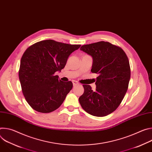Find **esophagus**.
I'll list each match as a JSON object with an SVG mask.
<instances>
[{"label": "esophagus", "instance_id": "esophagus-1", "mask_svg": "<svg viewBox=\"0 0 152 152\" xmlns=\"http://www.w3.org/2000/svg\"><path fill=\"white\" fill-rule=\"evenodd\" d=\"M72 82H73V85H74V86L77 85H79V83H78L76 80H73V81H72Z\"/></svg>", "mask_w": 152, "mask_h": 152}]
</instances>
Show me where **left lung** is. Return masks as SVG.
Masks as SVG:
<instances>
[{"mask_svg":"<svg viewBox=\"0 0 152 152\" xmlns=\"http://www.w3.org/2000/svg\"><path fill=\"white\" fill-rule=\"evenodd\" d=\"M80 50L93 58L91 72L98 74L96 89L83 85L79 98L83 109L90 114L104 117L113 113L123 100L131 78L128 58L123 50L109 42L99 41L83 45Z\"/></svg>","mask_w":152,"mask_h":152,"instance_id":"obj_1","label":"left lung"}]
</instances>
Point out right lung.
<instances>
[{
  "label": "right lung",
  "instance_id": "1",
  "mask_svg": "<svg viewBox=\"0 0 152 152\" xmlns=\"http://www.w3.org/2000/svg\"><path fill=\"white\" fill-rule=\"evenodd\" d=\"M80 47V45L47 39L35 43L25 50L18 76L23 94L32 109L49 113L62 104L73 83L59 80L55 73L64 68L70 55Z\"/></svg>",
  "mask_w": 152,
  "mask_h": 152
}]
</instances>
